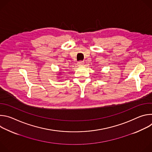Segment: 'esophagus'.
Segmentation results:
<instances>
[{
	"label": "esophagus",
	"instance_id": "obj_1",
	"mask_svg": "<svg viewBox=\"0 0 152 152\" xmlns=\"http://www.w3.org/2000/svg\"><path fill=\"white\" fill-rule=\"evenodd\" d=\"M83 64H84V62H83V61H79V62H78V63H77V66H82L83 65Z\"/></svg>",
	"mask_w": 152,
	"mask_h": 152
}]
</instances>
